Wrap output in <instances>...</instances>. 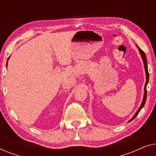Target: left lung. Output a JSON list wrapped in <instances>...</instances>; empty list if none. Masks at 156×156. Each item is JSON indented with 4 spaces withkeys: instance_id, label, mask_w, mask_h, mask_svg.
<instances>
[{
    "instance_id": "1",
    "label": "left lung",
    "mask_w": 156,
    "mask_h": 156,
    "mask_svg": "<svg viewBox=\"0 0 156 156\" xmlns=\"http://www.w3.org/2000/svg\"><path fill=\"white\" fill-rule=\"evenodd\" d=\"M137 46V45H136ZM137 48H138V51H139V53L140 55V56L142 57V59H143V62H144V68H145V71H146V84H145V87H144V98H143V101H142V103H141V105L140 106V107L138 108V109L137 110V112H136V114L133 115V116L132 117V118L130 119L129 121V122L130 121H131L132 120H133L134 119L136 118V116L138 114V113L140 112V111L142 109V108L144 107V105H145V103H146V97H147V90H146V87H147V84H148V80H149V74H148V65H147V60H146V55H145V52L143 51L141 49H140L138 48V46H137Z\"/></svg>"
}]
</instances>
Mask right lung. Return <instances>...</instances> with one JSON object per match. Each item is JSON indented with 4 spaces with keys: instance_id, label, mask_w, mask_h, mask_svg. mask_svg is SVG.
<instances>
[{
    "instance_id": "1",
    "label": "right lung",
    "mask_w": 156,
    "mask_h": 156,
    "mask_svg": "<svg viewBox=\"0 0 156 156\" xmlns=\"http://www.w3.org/2000/svg\"><path fill=\"white\" fill-rule=\"evenodd\" d=\"M9 58H10V57H8V61H7V63H6V67H7L8 66V59H9Z\"/></svg>"
}]
</instances>
